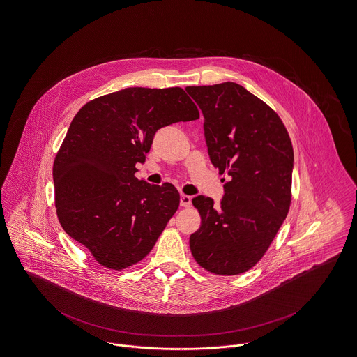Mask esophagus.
Here are the masks:
<instances>
[{
    "label": "esophagus",
    "instance_id": "esophagus-1",
    "mask_svg": "<svg viewBox=\"0 0 357 357\" xmlns=\"http://www.w3.org/2000/svg\"><path fill=\"white\" fill-rule=\"evenodd\" d=\"M180 204H181V207H185V208H188L190 207V204H192V197L188 196V195H181V197H180Z\"/></svg>",
    "mask_w": 357,
    "mask_h": 357
}]
</instances>
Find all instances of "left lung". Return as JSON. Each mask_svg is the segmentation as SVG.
Listing matches in <instances>:
<instances>
[{
	"instance_id": "1",
	"label": "left lung",
	"mask_w": 357,
	"mask_h": 357,
	"mask_svg": "<svg viewBox=\"0 0 357 357\" xmlns=\"http://www.w3.org/2000/svg\"><path fill=\"white\" fill-rule=\"evenodd\" d=\"M187 92L204 115L211 162L227 176L220 206L203 195L192 199L202 225L190 252L206 271L234 276L261 260L289 211L292 143L280 116L236 82Z\"/></svg>"
}]
</instances>
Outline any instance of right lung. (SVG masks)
<instances>
[{"label":"right lung","instance_id":"1","mask_svg":"<svg viewBox=\"0 0 357 357\" xmlns=\"http://www.w3.org/2000/svg\"><path fill=\"white\" fill-rule=\"evenodd\" d=\"M199 118L181 88H127L86 102L54 160L55 207L68 236L100 265L143 260L180 206L174 185L138 180L158 128Z\"/></svg>","mask_w":357,"mask_h":357}]
</instances>
